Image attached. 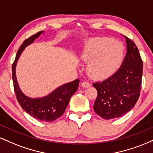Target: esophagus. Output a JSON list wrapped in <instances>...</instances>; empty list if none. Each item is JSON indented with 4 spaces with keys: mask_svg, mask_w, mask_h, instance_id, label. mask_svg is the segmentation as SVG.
I'll list each match as a JSON object with an SVG mask.
<instances>
[{
    "mask_svg": "<svg viewBox=\"0 0 153 153\" xmlns=\"http://www.w3.org/2000/svg\"><path fill=\"white\" fill-rule=\"evenodd\" d=\"M81 86L82 88H89V87H91V84L89 83L88 82H86V81L82 82L81 83Z\"/></svg>",
    "mask_w": 153,
    "mask_h": 153,
    "instance_id": "esophagus-1",
    "label": "esophagus"
}]
</instances>
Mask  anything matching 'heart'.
Here are the masks:
<instances>
[{"label": "heart", "instance_id": "obj_1", "mask_svg": "<svg viewBox=\"0 0 153 153\" xmlns=\"http://www.w3.org/2000/svg\"><path fill=\"white\" fill-rule=\"evenodd\" d=\"M124 56V46L112 38H96L84 47L81 58L89 62L88 72L94 79H104L117 71Z\"/></svg>", "mask_w": 153, "mask_h": 153}]
</instances>
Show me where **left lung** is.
Segmentation results:
<instances>
[{"label":"left lung","instance_id":"8db88e82","mask_svg":"<svg viewBox=\"0 0 153 153\" xmlns=\"http://www.w3.org/2000/svg\"><path fill=\"white\" fill-rule=\"evenodd\" d=\"M125 38L127 52L120 68L106 80L93 83L98 92L94 109L105 119L126 114L134 106L140 96L143 60L134 42Z\"/></svg>","mask_w":153,"mask_h":153}]
</instances>
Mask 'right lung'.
<instances>
[{"mask_svg": "<svg viewBox=\"0 0 153 153\" xmlns=\"http://www.w3.org/2000/svg\"><path fill=\"white\" fill-rule=\"evenodd\" d=\"M44 31H39L23 42L17 52L16 59L12 65V74L14 91L18 102L26 113L34 118L42 122H53L64 114L71 98L76 92L80 80L78 79L63 84L41 98H30L21 91L16 76V67L21 54L26 47L30 45Z\"/></svg>", "mask_w": 153, "mask_h": 153, "instance_id": "1", "label": "right lung"}]
</instances>
